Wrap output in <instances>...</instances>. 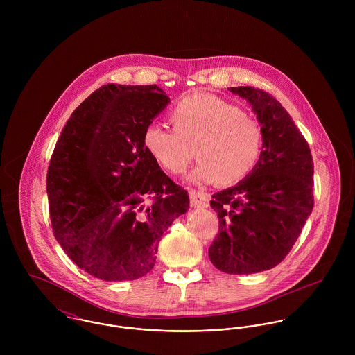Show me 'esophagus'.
Masks as SVG:
<instances>
[{
    "label": "esophagus",
    "instance_id": "obj_1",
    "mask_svg": "<svg viewBox=\"0 0 355 355\" xmlns=\"http://www.w3.org/2000/svg\"><path fill=\"white\" fill-rule=\"evenodd\" d=\"M209 200H210V196L207 193L196 191V190L190 191V203L193 207H207Z\"/></svg>",
    "mask_w": 355,
    "mask_h": 355
}]
</instances>
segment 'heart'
<instances>
[{"label":"heart","mask_w":355,"mask_h":355,"mask_svg":"<svg viewBox=\"0 0 355 355\" xmlns=\"http://www.w3.org/2000/svg\"><path fill=\"white\" fill-rule=\"evenodd\" d=\"M173 128L150 124L144 145L165 171L179 175L200 157L190 182L236 184L257 166L262 153V130L241 109L210 94L194 93L171 112Z\"/></svg>","instance_id":"heart-1"}]
</instances>
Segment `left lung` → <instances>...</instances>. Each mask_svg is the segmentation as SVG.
I'll return each mask as SVG.
<instances>
[{"instance_id":"obj_1","label":"left lung","mask_w":355,"mask_h":355,"mask_svg":"<svg viewBox=\"0 0 355 355\" xmlns=\"http://www.w3.org/2000/svg\"><path fill=\"white\" fill-rule=\"evenodd\" d=\"M250 103L262 130V153L253 172L213 194L217 238L211 263L231 275H252L280 263L295 245L313 210V158L291 116L268 93L230 87Z\"/></svg>"}]
</instances>
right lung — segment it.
<instances>
[{
	"label": "right lung",
	"instance_id": "obj_1",
	"mask_svg": "<svg viewBox=\"0 0 355 355\" xmlns=\"http://www.w3.org/2000/svg\"><path fill=\"white\" fill-rule=\"evenodd\" d=\"M169 102L155 85H105L73 110L55 144L46 180L53 234L97 279L148 275L162 234L189 210L187 191L144 145Z\"/></svg>",
	"mask_w": 355,
	"mask_h": 355
}]
</instances>
